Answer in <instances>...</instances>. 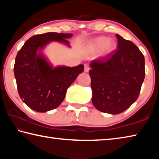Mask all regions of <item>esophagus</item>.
Returning <instances> with one entry per match:
<instances>
[{
    "mask_svg": "<svg viewBox=\"0 0 159 159\" xmlns=\"http://www.w3.org/2000/svg\"><path fill=\"white\" fill-rule=\"evenodd\" d=\"M90 68L89 67V66L87 65V64H86V65H85V69H84V71L85 72H88V71H90Z\"/></svg>",
    "mask_w": 159,
    "mask_h": 159,
    "instance_id": "1",
    "label": "esophagus"
}]
</instances>
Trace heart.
Wrapping results in <instances>:
<instances>
[{"label": "heart", "mask_w": 159, "mask_h": 159, "mask_svg": "<svg viewBox=\"0 0 159 159\" xmlns=\"http://www.w3.org/2000/svg\"><path fill=\"white\" fill-rule=\"evenodd\" d=\"M116 43L112 39L102 36L94 40L90 45V50L94 52H99L102 51L104 55H108L116 50Z\"/></svg>", "instance_id": "1"}]
</instances>
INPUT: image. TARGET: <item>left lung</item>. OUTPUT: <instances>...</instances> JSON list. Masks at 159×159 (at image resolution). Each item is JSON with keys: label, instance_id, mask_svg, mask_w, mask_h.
Masks as SVG:
<instances>
[{"label": "left lung", "instance_id": "obj_1", "mask_svg": "<svg viewBox=\"0 0 159 159\" xmlns=\"http://www.w3.org/2000/svg\"><path fill=\"white\" fill-rule=\"evenodd\" d=\"M116 36L118 49L92 61L89 71L94 107L111 114L122 113L137 100L145 76L143 54L133 42Z\"/></svg>", "mask_w": 159, "mask_h": 159}]
</instances>
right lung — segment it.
Instances as JSON below:
<instances>
[{"instance_id": "1", "label": "right lung", "mask_w": 159, "mask_h": 159, "mask_svg": "<svg viewBox=\"0 0 159 159\" xmlns=\"http://www.w3.org/2000/svg\"><path fill=\"white\" fill-rule=\"evenodd\" d=\"M71 34L48 32L27 40L15 58L14 74L19 95L29 108L46 112L57 108L65 98L66 90L84 65L53 67L41 51L48 43L57 41L69 46Z\"/></svg>"}]
</instances>
